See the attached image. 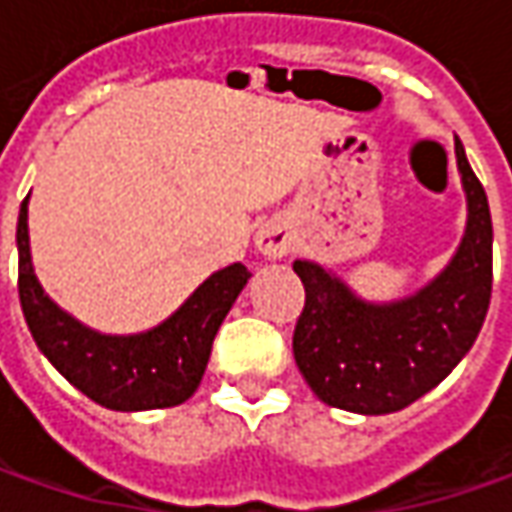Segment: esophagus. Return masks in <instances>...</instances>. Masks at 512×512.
Returning <instances> with one entry per match:
<instances>
[{"label":"esophagus","instance_id":"1","mask_svg":"<svg viewBox=\"0 0 512 512\" xmlns=\"http://www.w3.org/2000/svg\"><path fill=\"white\" fill-rule=\"evenodd\" d=\"M253 245L265 259H282L293 250V230H290L285 219H270L256 230Z\"/></svg>","mask_w":512,"mask_h":512}]
</instances>
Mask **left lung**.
<instances>
[{
	"label": "left lung",
	"instance_id": "1",
	"mask_svg": "<svg viewBox=\"0 0 512 512\" xmlns=\"http://www.w3.org/2000/svg\"><path fill=\"white\" fill-rule=\"evenodd\" d=\"M467 199L464 236L442 273L396 302H367L333 270L296 259L305 310L293 356L310 390L330 407L396 413L450 376L484 325L493 290V222L487 193L456 139Z\"/></svg>",
	"mask_w": 512,
	"mask_h": 512
}]
</instances>
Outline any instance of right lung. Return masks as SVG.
I'll return each mask as SVG.
<instances>
[{
	"mask_svg": "<svg viewBox=\"0 0 512 512\" xmlns=\"http://www.w3.org/2000/svg\"><path fill=\"white\" fill-rule=\"evenodd\" d=\"M30 199V193H28ZM28 199L19 207V302L36 347L79 393L108 410L136 413L187 402L205 376L210 347L250 279L242 262L216 270L165 322L142 333H99L56 305L30 262Z\"/></svg>",
	"mask_w": 512,
	"mask_h": 512,
	"instance_id": "right-lung-1",
	"label": "right lung"
}]
</instances>
